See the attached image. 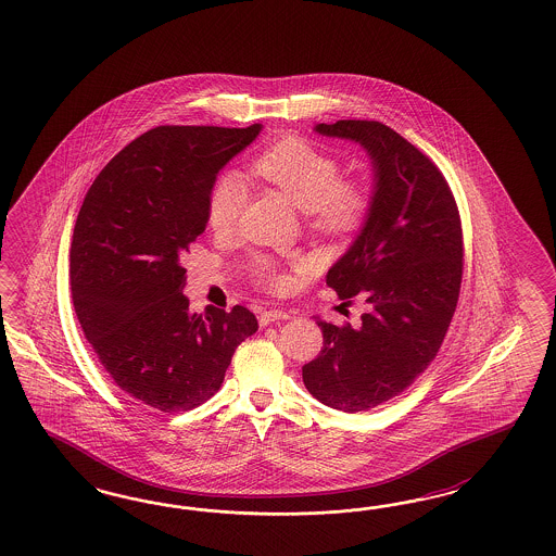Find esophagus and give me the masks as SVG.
<instances>
[{"label":"esophagus","mask_w":556,"mask_h":556,"mask_svg":"<svg viewBox=\"0 0 556 556\" xmlns=\"http://www.w3.org/2000/svg\"><path fill=\"white\" fill-rule=\"evenodd\" d=\"M289 318H291V314L286 309H265V312H261L258 321H261V326H267L273 321L289 320Z\"/></svg>","instance_id":"34e87169"}]
</instances>
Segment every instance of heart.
<instances>
[{"instance_id":"b5f03b06","label":"heart","mask_w":556,"mask_h":556,"mask_svg":"<svg viewBox=\"0 0 556 556\" xmlns=\"http://www.w3.org/2000/svg\"><path fill=\"white\" fill-rule=\"evenodd\" d=\"M254 170L303 207L307 226L318 235L346 238L369 218V184L361 177H344L337 154L307 138L283 136L270 142L254 159ZM247 202V179L236 170H222L207 193V224L216 232L232 230ZM249 275L267 289H283L289 283L286 270L269 254H254Z\"/></svg>"}]
</instances>
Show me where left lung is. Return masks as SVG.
Masks as SVG:
<instances>
[{
  "label": "left lung",
  "mask_w": 556,
  "mask_h": 556,
  "mask_svg": "<svg viewBox=\"0 0 556 556\" xmlns=\"http://www.w3.org/2000/svg\"><path fill=\"white\" fill-rule=\"evenodd\" d=\"M316 132L365 147L375 168L369 218L326 275L344 305L367 303L356 326L318 320L324 346L303 365L307 391L346 414L386 404L434 361L455 316L463 228L440 168L375 119L318 124Z\"/></svg>",
  "instance_id": "1"
}]
</instances>
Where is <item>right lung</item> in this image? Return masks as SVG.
Returning a JSON list of instances; mask_svg holds the SVG:
<instances>
[{
	"label": "right lung",
	"instance_id": "add662e5",
	"mask_svg": "<svg viewBox=\"0 0 556 556\" xmlns=\"http://www.w3.org/2000/svg\"><path fill=\"white\" fill-rule=\"evenodd\" d=\"M261 128H152L101 168L75 222L71 293L85 338L114 383L159 412L207 402L258 330L244 305L189 314L181 258L205 230L219 168Z\"/></svg>",
	"mask_w": 556,
	"mask_h": 556
}]
</instances>
